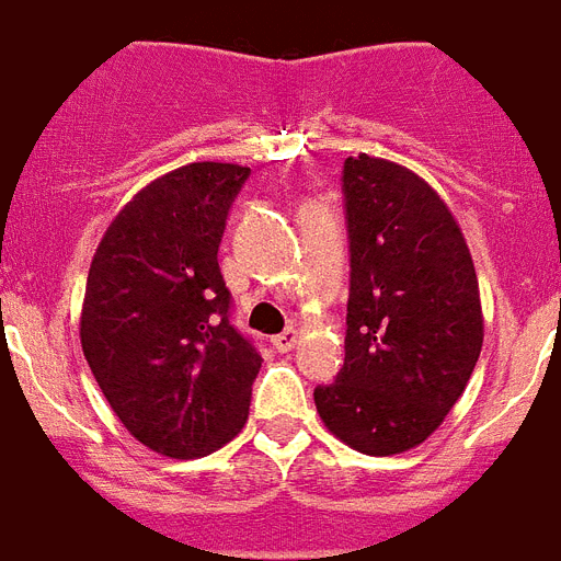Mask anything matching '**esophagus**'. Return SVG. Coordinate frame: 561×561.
<instances>
[{
    "instance_id": "obj_1",
    "label": "esophagus",
    "mask_w": 561,
    "mask_h": 561,
    "mask_svg": "<svg viewBox=\"0 0 561 561\" xmlns=\"http://www.w3.org/2000/svg\"><path fill=\"white\" fill-rule=\"evenodd\" d=\"M298 339H301V333L295 330V327H286L284 333L275 335V351L277 353H289L298 344Z\"/></svg>"
}]
</instances>
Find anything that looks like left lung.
Segmentation results:
<instances>
[{
  "mask_svg": "<svg viewBox=\"0 0 561 561\" xmlns=\"http://www.w3.org/2000/svg\"><path fill=\"white\" fill-rule=\"evenodd\" d=\"M351 301L344 367L318 385L321 423L388 458L428 440L469 385L483 344L478 275L458 219L397 161H344Z\"/></svg>",
  "mask_w": 561,
  "mask_h": 561,
  "instance_id": "8db88e82",
  "label": "left lung"
}]
</instances>
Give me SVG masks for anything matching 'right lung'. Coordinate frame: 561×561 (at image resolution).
<instances>
[{
  "mask_svg": "<svg viewBox=\"0 0 561 561\" xmlns=\"http://www.w3.org/2000/svg\"><path fill=\"white\" fill-rule=\"evenodd\" d=\"M249 168L194 161L141 187L95 249L80 344L124 428L205 458L249 420L260 353L237 333L217 252Z\"/></svg>",
  "mask_w": 561,
  "mask_h": 561,
  "instance_id": "right-lung-1",
  "label": "right lung"
}]
</instances>
